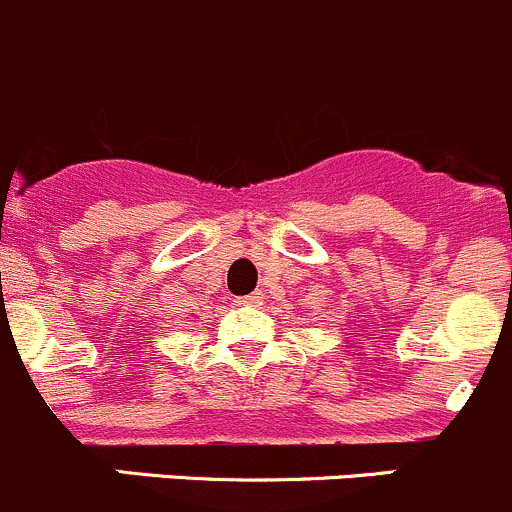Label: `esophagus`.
<instances>
[{
    "label": "esophagus",
    "instance_id": "esophagus-1",
    "mask_svg": "<svg viewBox=\"0 0 512 512\" xmlns=\"http://www.w3.org/2000/svg\"><path fill=\"white\" fill-rule=\"evenodd\" d=\"M261 301H263V293L261 291H254V293H249V296L239 298L241 306H261Z\"/></svg>",
    "mask_w": 512,
    "mask_h": 512
}]
</instances>
